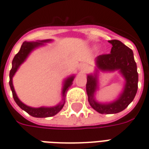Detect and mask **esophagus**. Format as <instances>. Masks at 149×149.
Listing matches in <instances>:
<instances>
[{
	"label": "esophagus",
	"mask_w": 149,
	"mask_h": 149,
	"mask_svg": "<svg viewBox=\"0 0 149 149\" xmlns=\"http://www.w3.org/2000/svg\"><path fill=\"white\" fill-rule=\"evenodd\" d=\"M88 68V66L86 64H82V65H81V70L82 72H84V71H86Z\"/></svg>",
	"instance_id": "1"
}]
</instances>
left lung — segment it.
I'll return each instance as SVG.
<instances>
[{
	"label": "left lung",
	"mask_w": 149,
	"mask_h": 149,
	"mask_svg": "<svg viewBox=\"0 0 149 149\" xmlns=\"http://www.w3.org/2000/svg\"><path fill=\"white\" fill-rule=\"evenodd\" d=\"M112 45L109 54L100 55L95 59L93 73L88 74L86 92L91 107L101 114H115L125 109L134 99L138 88V72L132 50L117 40H109ZM100 71H117L125 79V84L118 97L111 102H99L95 95L99 89Z\"/></svg>",
	"instance_id": "1"
}]
</instances>
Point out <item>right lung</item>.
I'll return each instance as SVG.
<instances>
[{
	"instance_id": "1",
	"label": "right lung",
	"mask_w": 149,
	"mask_h": 149,
	"mask_svg": "<svg viewBox=\"0 0 149 149\" xmlns=\"http://www.w3.org/2000/svg\"><path fill=\"white\" fill-rule=\"evenodd\" d=\"M52 41V40L47 39L43 40H37V41H24L21 47L20 51L16 54L12 62V68L9 72V85H10V88H11L12 93H13V97L14 99L15 102L17 103L18 106L21 108V109L29 113V115L34 117H37V118H45V117H49V116H52L57 114L62 108L64 107L65 103V96H66V93L68 90V88L71 87L72 84V81L74 80L75 75H71L67 78H65L63 82V87H62V100L61 102H60L58 104H56L55 106L52 107H39V108H33V107H30L24 104L21 100L18 98L17 95L15 92L14 87H13V78L14 77L15 73L17 72L18 68H20L23 63H24L28 56H29L31 52L33 50H35L37 48H39L40 46H44L45 44V43H49Z\"/></svg>"
}]
</instances>
